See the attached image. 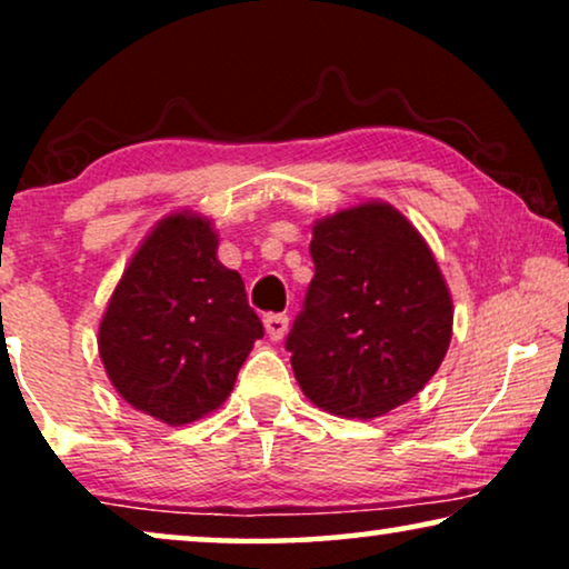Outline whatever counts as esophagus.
Returning a JSON list of instances; mask_svg holds the SVG:
<instances>
[{
    "instance_id": "34e87169",
    "label": "esophagus",
    "mask_w": 569,
    "mask_h": 569,
    "mask_svg": "<svg viewBox=\"0 0 569 569\" xmlns=\"http://www.w3.org/2000/svg\"><path fill=\"white\" fill-rule=\"evenodd\" d=\"M287 326H290V318L282 316V313H269V316H263V329H267V337H269L271 341L284 339Z\"/></svg>"
}]
</instances>
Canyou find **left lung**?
Listing matches in <instances>:
<instances>
[{"instance_id": "left-lung-1", "label": "left lung", "mask_w": 569, "mask_h": 569, "mask_svg": "<svg viewBox=\"0 0 569 569\" xmlns=\"http://www.w3.org/2000/svg\"><path fill=\"white\" fill-rule=\"evenodd\" d=\"M316 277L284 347L316 407L386 415L422 391L453 333V300L425 238L383 201L313 224Z\"/></svg>"}]
</instances>
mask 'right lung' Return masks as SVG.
<instances>
[{"mask_svg": "<svg viewBox=\"0 0 569 569\" xmlns=\"http://www.w3.org/2000/svg\"><path fill=\"white\" fill-rule=\"evenodd\" d=\"M263 326L238 271L217 259L207 217L168 214L131 256L98 349L121 399L170 427L228 399Z\"/></svg>", "mask_w": 569, "mask_h": 569, "instance_id": "add662e5", "label": "right lung"}]
</instances>
